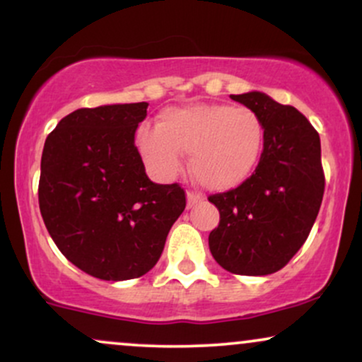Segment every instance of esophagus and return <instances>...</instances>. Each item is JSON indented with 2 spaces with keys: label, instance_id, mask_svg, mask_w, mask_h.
<instances>
[{
  "label": "esophagus",
  "instance_id": "esophagus-1",
  "mask_svg": "<svg viewBox=\"0 0 362 362\" xmlns=\"http://www.w3.org/2000/svg\"><path fill=\"white\" fill-rule=\"evenodd\" d=\"M201 201H204V195L202 194L194 192V190H189V192H187V207H192Z\"/></svg>",
  "mask_w": 362,
  "mask_h": 362
}]
</instances>
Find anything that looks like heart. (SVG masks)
I'll return each mask as SVG.
<instances>
[{
  "label": "heart",
  "instance_id": "heart-1",
  "mask_svg": "<svg viewBox=\"0 0 362 362\" xmlns=\"http://www.w3.org/2000/svg\"><path fill=\"white\" fill-rule=\"evenodd\" d=\"M136 146L144 165L160 177L182 168L192 153L195 180L211 190H230L252 177L265 146L264 120L248 107L195 103L160 114L158 126L139 129Z\"/></svg>",
  "mask_w": 362,
  "mask_h": 362
}]
</instances>
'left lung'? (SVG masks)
Here are the masks:
<instances>
[{"instance_id":"1","label":"left lung","mask_w":362,"mask_h":362,"mask_svg":"<svg viewBox=\"0 0 362 362\" xmlns=\"http://www.w3.org/2000/svg\"><path fill=\"white\" fill-rule=\"evenodd\" d=\"M231 98L264 120L265 146L248 180L207 197L219 209L209 248L228 272L267 276L293 259L318 216L325 190L320 136L300 110L260 91Z\"/></svg>"}]
</instances>
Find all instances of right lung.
Returning <instances> with one entry per match:
<instances>
[{
  "label": "right lung",
  "instance_id": "right-lung-1",
  "mask_svg": "<svg viewBox=\"0 0 362 362\" xmlns=\"http://www.w3.org/2000/svg\"><path fill=\"white\" fill-rule=\"evenodd\" d=\"M146 102L78 109L47 136L39 207L62 255L90 276H144L185 209L178 184H153L134 146Z\"/></svg>",
  "mask_w": 362,
  "mask_h": 362
}]
</instances>
